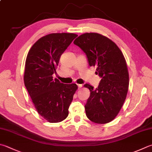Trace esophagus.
<instances>
[{
	"label": "esophagus",
	"instance_id": "34e87169",
	"mask_svg": "<svg viewBox=\"0 0 152 152\" xmlns=\"http://www.w3.org/2000/svg\"><path fill=\"white\" fill-rule=\"evenodd\" d=\"M77 86H78V88H81L83 87V85H81V84H77Z\"/></svg>",
	"mask_w": 152,
	"mask_h": 152
}]
</instances>
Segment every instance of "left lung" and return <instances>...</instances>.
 Masks as SVG:
<instances>
[{"label": "left lung", "instance_id": "obj_1", "mask_svg": "<svg viewBox=\"0 0 152 152\" xmlns=\"http://www.w3.org/2000/svg\"><path fill=\"white\" fill-rule=\"evenodd\" d=\"M73 43L102 78L96 88L84 85L91 92L85 106L86 115L93 122L107 124L118 115L127 96L129 73L124 56L115 43L98 33L81 34Z\"/></svg>", "mask_w": 152, "mask_h": 152}]
</instances>
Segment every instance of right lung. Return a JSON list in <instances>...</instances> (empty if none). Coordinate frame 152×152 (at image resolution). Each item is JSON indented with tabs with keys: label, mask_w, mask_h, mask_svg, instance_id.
I'll return each mask as SVG.
<instances>
[{
	"label": "right lung",
	"mask_w": 152,
	"mask_h": 152,
	"mask_svg": "<svg viewBox=\"0 0 152 152\" xmlns=\"http://www.w3.org/2000/svg\"><path fill=\"white\" fill-rule=\"evenodd\" d=\"M77 36L72 33H53L42 37L31 46L26 59L25 87L39 115L51 123L61 122L78 88L53 79L61 54Z\"/></svg>",
	"instance_id": "1"
}]
</instances>
